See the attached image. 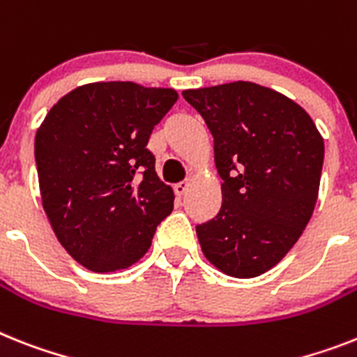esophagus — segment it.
Listing matches in <instances>:
<instances>
[{
    "mask_svg": "<svg viewBox=\"0 0 357 357\" xmlns=\"http://www.w3.org/2000/svg\"><path fill=\"white\" fill-rule=\"evenodd\" d=\"M188 190V181H183V183H178V185H174V192H176V196H185Z\"/></svg>",
    "mask_w": 357,
    "mask_h": 357,
    "instance_id": "1",
    "label": "esophagus"
}]
</instances>
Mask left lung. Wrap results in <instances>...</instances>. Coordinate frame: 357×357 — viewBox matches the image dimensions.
Wrapping results in <instances>:
<instances>
[{
	"label": "left lung",
	"mask_w": 357,
	"mask_h": 357,
	"mask_svg": "<svg viewBox=\"0 0 357 357\" xmlns=\"http://www.w3.org/2000/svg\"><path fill=\"white\" fill-rule=\"evenodd\" d=\"M183 98L214 137L223 203L197 225L205 257L223 274L256 278L303 234L316 206L325 145L296 101L250 82L188 89Z\"/></svg>",
	"instance_id": "1"
}]
</instances>
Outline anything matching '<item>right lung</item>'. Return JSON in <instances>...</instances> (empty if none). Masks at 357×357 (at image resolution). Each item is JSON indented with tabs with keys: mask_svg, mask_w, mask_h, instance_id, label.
I'll return each instance as SVG.
<instances>
[{
	"mask_svg": "<svg viewBox=\"0 0 357 357\" xmlns=\"http://www.w3.org/2000/svg\"><path fill=\"white\" fill-rule=\"evenodd\" d=\"M176 101L174 89L96 82L63 96L41 121L34 155L43 211L89 271L132 266L172 212V188L146 143Z\"/></svg>",
	"mask_w": 357,
	"mask_h": 357,
	"instance_id": "add662e5",
	"label": "right lung"
}]
</instances>
